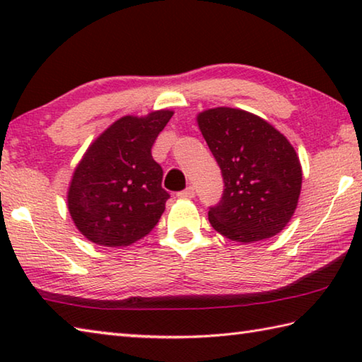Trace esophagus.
Returning a JSON list of instances; mask_svg holds the SVG:
<instances>
[{"instance_id":"1","label":"esophagus","mask_w":362,"mask_h":362,"mask_svg":"<svg viewBox=\"0 0 362 362\" xmlns=\"http://www.w3.org/2000/svg\"><path fill=\"white\" fill-rule=\"evenodd\" d=\"M177 196H179V198H182V199L194 198V188H193L192 185H189V187H187L185 189H182V192L177 193Z\"/></svg>"}]
</instances>
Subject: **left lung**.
Listing matches in <instances>:
<instances>
[{
	"label": "left lung",
	"instance_id": "8db88e82",
	"mask_svg": "<svg viewBox=\"0 0 362 362\" xmlns=\"http://www.w3.org/2000/svg\"><path fill=\"white\" fill-rule=\"evenodd\" d=\"M198 124L223 177L222 198L209 207L212 228L238 243L276 235L291 220L302 188V168L289 140L236 108L207 110Z\"/></svg>",
	"mask_w": 362,
	"mask_h": 362
}]
</instances>
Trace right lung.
Instances as JSON below:
<instances>
[{"mask_svg":"<svg viewBox=\"0 0 362 362\" xmlns=\"http://www.w3.org/2000/svg\"><path fill=\"white\" fill-rule=\"evenodd\" d=\"M173 112L145 118L124 116L86 151L73 174L69 211L78 230L100 246H129L155 228L169 193L163 168L153 159L155 144Z\"/></svg>","mask_w":362,"mask_h":362,"instance_id":"obj_1","label":"right lung"}]
</instances>
